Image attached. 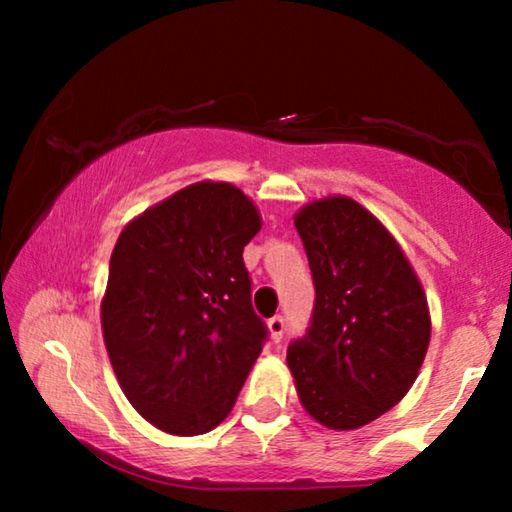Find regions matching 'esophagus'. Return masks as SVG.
<instances>
[{"instance_id":"esophagus-1","label":"esophagus","mask_w":512,"mask_h":512,"mask_svg":"<svg viewBox=\"0 0 512 512\" xmlns=\"http://www.w3.org/2000/svg\"><path fill=\"white\" fill-rule=\"evenodd\" d=\"M268 332H271V339L277 343L282 339V334H284V318L282 316H273L271 320H268Z\"/></svg>"}]
</instances>
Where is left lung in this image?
I'll return each instance as SVG.
<instances>
[{"mask_svg": "<svg viewBox=\"0 0 512 512\" xmlns=\"http://www.w3.org/2000/svg\"><path fill=\"white\" fill-rule=\"evenodd\" d=\"M316 305L287 363L305 411L327 429L377 420L409 393L431 339L422 284L375 214L348 196L307 203L293 216Z\"/></svg>", "mask_w": 512, "mask_h": 512, "instance_id": "1", "label": "left lung"}]
</instances>
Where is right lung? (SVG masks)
I'll return each instance as SVG.
<instances>
[{
    "label": "right lung",
    "instance_id": "1",
    "mask_svg": "<svg viewBox=\"0 0 512 512\" xmlns=\"http://www.w3.org/2000/svg\"><path fill=\"white\" fill-rule=\"evenodd\" d=\"M262 228L253 201L201 180L121 230L101 329L121 391L153 427L201 436L221 424L268 336L250 302L244 246Z\"/></svg>",
    "mask_w": 512,
    "mask_h": 512
}]
</instances>
